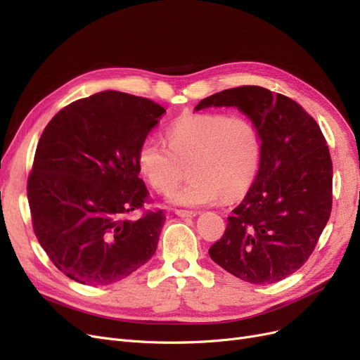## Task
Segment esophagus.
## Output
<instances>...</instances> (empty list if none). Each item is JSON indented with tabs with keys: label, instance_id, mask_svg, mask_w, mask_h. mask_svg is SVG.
<instances>
[{
	"label": "esophagus",
	"instance_id": "esophagus-1",
	"mask_svg": "<svg viewBox=\"0 0 360 360\" xmlns=\"http://www.w3.org/2000/svg\"><path fill=\"white\" fill-rule=\"evenodd\" d=\"M176 214L180 217H195L197 213L195 212H189V210H176Z\"/></svg>",
	"mask_w": 360,
	"mask_h": 360
}]
</instances>
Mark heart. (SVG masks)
Here are the masks:
<instances>
[{"label": "heart", "instance_id": "b5f03b06", "mask_svg": "<svg viewBox=\"0 0 360 360\" xmlns=\"http://www.w3.org/2000/svg\"><path fill=\"white\" fill-rule=\"evenodd\" d=\"M167 141L147 138L138 167L159 192H168L189 168L191 180L169 193L184 207L213 205L246 193L257 179L263 156L259 130L252 120L226 114L183 115L167 130Z\"/></svg>", "mask_w": 360, "mask_h": 360}]
</instances>
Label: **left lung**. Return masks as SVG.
<instances>
[{
	"label": "left lung",
	"mask_w": 360,
	"mask_h": 360,
	"mask_svg": "<svg viewBox=\"0 0 360 360\" xmlns=\"http://www.w3.org/2000/svg\"><path fill=\"white\" fill-rule=\"evenodd\" d=\"M237 108L259 130L257 179L228 217L209 255L250 284H275L297 271L319 242L332 210V160L315 120L263 86L245 85L205 97V108Z\"/></svg>",
	"instance_id": "1"
}]
</instances>
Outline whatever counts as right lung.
Returning a JSON list of instances; mask_svg holds the SVG:
<instances>
[{
	"label": "right lung",
	"mask_w": 360,
	"mask_h": 360,
	"mask_svg": "<svg viewBox=\"0 0 360 360\" xmlns=\"http://www.w3.org/2000/svg\"><path fill=\"white\" fill-rule=\"evenodd\" d=\"M165 110L144 97L106 90L53 117L28 177L32 228L51 261L84 285L122 281L155 255L162 210L143 207L138 151Z\"/></svg>",
	"instance_id": "1"
}]
</instances>
